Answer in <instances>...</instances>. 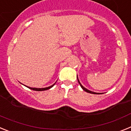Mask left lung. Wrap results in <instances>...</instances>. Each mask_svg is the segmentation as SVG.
I'll return each mask as SVG.
<instances>
[{
  "mask_svg": "<svg viewBox=\"0 0 131 131\" xmlns=\"http://www.w3.org/2000/svg\"><path fill=\"white\" fill-rule=\"evenodd\" d=\"M77 80H78V82H79V83L80 86H81V88H82V89H83V90H84V91H85V92H89V93H91V94H98V93H96V92H92V91H89V90H88V89H86V88H84V86H83V85H82V84H81V83H80V82H79V79H78V77H77Z\"/></svg>",
  "mask_w": 131,
  "mask_h": 131,
  "instance_id": "1",
  "label": "left lung"
}]
</instances>
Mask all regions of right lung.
I'll use <instances>...</instances> for the list:
<instances>
[{
	"instance_id": "right-lung-1",
	"label": "right lung",
	"mask_w": 131,
	"mask_h": 131,
	"mask_svg": "<svg viewBox=\"0 0 131 131\" xmlns=\"http://www.w3.org/2000/svg\"><path fill=\"white\" fill-rule=\"evenodd\" d=\"M55 83H54V84H52V85H51V86H48V87H46V88H31V87H29V86H27V88H29V89H31V90H33V91H46V90H48V89H50V88L52 87L53 86H54V84H55Z\"/></svg>"
}]
</instances>
